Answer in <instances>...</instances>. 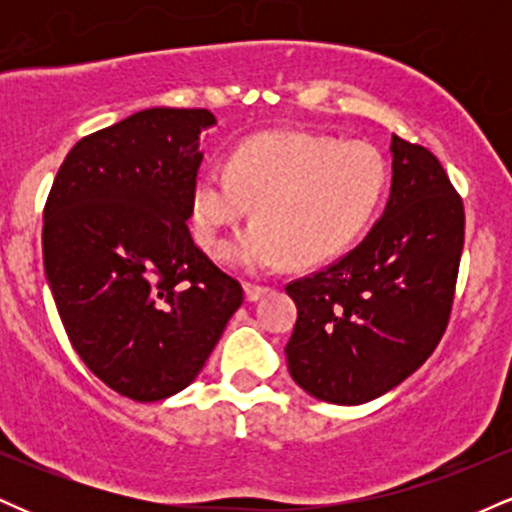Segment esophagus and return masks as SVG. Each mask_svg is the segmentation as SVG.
I'll return each mask as SVG.
<instances>
[{
    "label": "esophagus",
    "instance_id": "esophagus-1",
    "mask_svg": "<svg viewBox=\"0 0 512 512\" xmlns=\"http://www.w3.org/2000/svg\"><path fill=\"white\" fill-rule=\"evenodd\" d=\"M272 289H267V286H255V284H245V301L255 303L260 301L262 296H267V293Z\"/></svg>",
    "mask_w": 512,
    "mask_h": 512
}]
</instances>
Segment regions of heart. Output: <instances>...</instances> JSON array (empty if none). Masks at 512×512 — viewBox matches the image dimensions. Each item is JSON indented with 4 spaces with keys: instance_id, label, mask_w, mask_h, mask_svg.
<instances>
[{
    "instance_id": "b5f03b06",
    "label": "heart",
    "mask_w": 512,
    "mask_h": 512,
    "mask_svg": "<svg viewBox=\"0 0 512 512\" xmlns=\"http://www.w3.org/2000/svg\"><path fill=\"white\" fill-rule=\"evenodd\" d=\"M387 190V163L370 144H342L305 132H267L233 151L226 168H207L192 190V226L211 248L223 228L257 221L223 243L231 267L272 274L342 255L373 223Z\"/></svg>"
}]
</instances>
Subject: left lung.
Masks as SVG:
<instances>
[{"label":"left lung","mask_w":512,"mask_h":512,"mask_svg":"<svg viewBox=\"0 0 512 512\" xmlns=\"http://www.w3.org/2000/svg\"><path fill=\"white\" fill-rule=\"evenodd\" d=\"M385 214L354 250L291 281L289 373L308 395L363 404L407 380L448 327L464 245L462 197L431 151L392 134Z\"/></svg>","instance_id":"left-lung-1"}]
</instances>
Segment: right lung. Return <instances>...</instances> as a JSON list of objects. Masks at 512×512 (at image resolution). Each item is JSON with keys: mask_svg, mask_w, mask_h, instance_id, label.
<instances>
[{"mask_svg": "<svg viewBox=\"0 0 512 512\" xmlns=\"http://www.w3.org/2000/svg\"><path fill=\"white\" fill-rule=\"evenodd\" d=\"M204 108H149L74 144L43 211L45 276L88 370L134 402L185 390L243 286L197 248L187 219Z\"/></svg>", "mask_w": 512, "mask_h": 512, "instance_id": "obj_1", "label": "right lung"}]
</instances>
